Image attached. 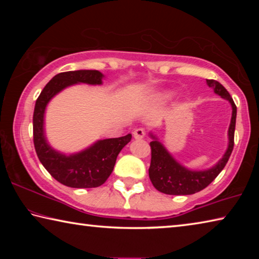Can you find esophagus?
<instances>
[{
	"label": "esophagus",
	"instance_id": "esophagus-1",
	"mask_svg": "<svg viewBox=\"0 0 259 259\" xmlns=\"http://www.w3.org/2000/svg\"><path fill=\"white\" fill-rule=\"evenodd\" d=\"M134 137L136 138V139H142V138H144L145 137V135H146V133H145V130H144L143 128H138V129H135L134 130Z\"/></svg>",
	"mask_w": 259,
	"mask_h": 259
}]
</instances>
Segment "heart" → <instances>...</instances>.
I'll return each instance as SVG.
<instances>
[{
    "label": "heart",
    "mask_w": 259,
    "mask_h": 259,
    "mask_svg": "<svg viewBox=\"0 0 259 259\" xmlns=\"http://www.w3.org/2000/svg\"><path fill=\"white\" fill-rule=\"evenodd\" d=\"M163 97H168V95H164V96H163Z\"/></svg>",
    "instance_id": "heart-1"
}]
</instances>
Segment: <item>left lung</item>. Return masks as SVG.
I'll use <instances>...</instances> for the list:
<instances>
[{
    "instance_id": "left-lung-1",
    "label": "left lung",
    "mask_w": 259,
    "mask_h": 259,
    "mask_svg": "<svg viewBox=\"0 0 259 259\" xmlns=\"http://www.w3.org/2000/svg\"><path fill=\"white\" fill-rule=\"evenodd\" d=\"M208 85L212 88L214 94L227 99L232 105V120L229 129V148L222 160L209 170L204 171H191L184 168L169 154L164 146L157 142L154 136L150 143L151 146V165L148 169L150 179L157 191L169 195H190L202 191L216 178L229 161L234 147V131L236 121V106L224 87L216 80H207Z\"/></svg>"
}]
</instances>
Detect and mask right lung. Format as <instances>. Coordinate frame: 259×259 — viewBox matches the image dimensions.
I'll return each mask as SVG.
<instances>
[{
	"label": "right lung",
	"instance_id": "right-lung-1",
	"mask_svg": "<svg viewBox=\"0 0 259 259\" xmlns=\"http://www.w3.org/2000/svg\"><path fill=\"white\" fill-rule=\"evenodd\" d=\"M103 74L95 69H82L57 74L43 88L36 99L33 114V140L38 160L56 181L74 188L98 187L107 181L122 148L131 135L99 140L83 152L66 156L48 145L43 133V117L47 104L65 88L74 83L102 84Z\"/></svg>",
	"mask_w": 259,
	"mask_h": 259
}]
</instances>
